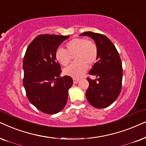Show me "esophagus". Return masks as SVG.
Listing matches in <instances>:
<instances>
[{
  "instance_id": "esophagus-1",
  "label": "esophagus",
  "mask_w": 146,
  "mask_h": 146,
  "mask_svg": "<svg viewBox=\"0 0 146 146\" xmlns=\"http://www.w3.org/2000/svg\"><path fill=\"white\" fill-rule=\"evenodd\" d=\"M79 79H73V83H75V84H76V83H77L79 82Z\"/></svg>"
}]
</instances>
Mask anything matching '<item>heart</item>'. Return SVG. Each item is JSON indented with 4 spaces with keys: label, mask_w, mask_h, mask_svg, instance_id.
<instances>
[{
    "label": "heart",
    "mask_w": 146,
    "mask_h": 146,
    "mask_svg": "<svg viewBox=\"0 0 146 146\" xmlns=\"http://www.w3.org/2000/svg\"><path fill=\"white\" fill-rule=\"evenodd\" d=\"M67 50L57 48L55 58L60 64L67 65L74 55L76 60L64 69L65 75L73 78H79L88 69V65H92L98 59V50L95 42L84 38H75L67 42Z\"/></svg>",
    "instance_id": "b5f03b06"
}]
</instances>
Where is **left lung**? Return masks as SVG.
Returning <instances> with one entry per match:
<instances>
[{
    "mask_svg": "<svg viewBox=\"0 0 146 146\" xmlns=\"http://www.w3.org/2000/svg\"><path fill=\"white\" fill-rule=\"evenodd\" d=\"M80 36L94 40L98 50V61L89 73L96 79H87V100L94 108H107L117 100L121 92L123 70L119 55L115 45L104 35L88 31Z\"/></svg>",
    "mask_w": 146,
    "mask_h": 146,
    "instance_id": "obj_1",
    "label": "left lung"
}]
</instances>
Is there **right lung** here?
<instances>
[{
  "label": "right lung",
  "instance_id": "right-lung-1",
  "mask_svg": "<svg viewBox=\"0 0 146 146\" xmlns=\"http://www.w3.org/2000/svg\"><path fill=\"white\" fill-rule=\"evenodd\" d=\"M69 36L40 35L29 44L23 59V85L28 100L40 111L55 114L67 102L73 85L71 77H60L61 65L55 58L59 46Z\"/></svg>",
  "mask_w": 146,
  "mask_h": 146
}]
</instances>
